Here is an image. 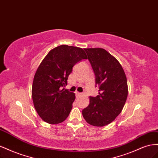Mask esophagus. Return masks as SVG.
I'll use <instances>...</instances> for the list:
<instances>
[{
    "mask_svg": "<svg viewBox=\"0 0 158 158\" xmlns=\"http://www.w3.org/2000/svg\"><path fill=\"white\" fill-rule=\"evenodd\" d=\"M81 93H79V92H75V95L77 96H77H81Z\"/></svg>",
    "mask_w": 158,
    "mask_h": 158,
    "instance_id": "34e87169",
    "label": "esophagus"
}]
</instances>
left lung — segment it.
<instances>
[{"label":"left lung","mask_w":158,"mask_h":158,"mask_svg":"<svg viewBox=\"0 0 158 158\" xmlns=\"http://www.w3.org/2000/svg\"><path fill=\"white\" fill-rule=\"evenodd\" d=\"M88 60L99 87L98 95L90 97L82 110L85 120L94 127L112 123L123 110L128 96L127 79L120 63L102 48H86Z\"/></svg>","instance_id":"1"}]
</instances>
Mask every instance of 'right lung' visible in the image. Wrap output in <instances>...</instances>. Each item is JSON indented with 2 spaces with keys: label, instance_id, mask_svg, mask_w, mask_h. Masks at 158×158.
I'll return each mask as SVG.
<instances>
[{
  "label": "right lung",
  "instance_id": "1",
  "mask_svg": "<svg viewBox=\"0 0 158 158\" xmlns=\"http://www.w3.org/2000/svg\"><path fill=\"white\" fill-rule=\"evenodd\" d=\"M85 59L82 48L61 45L49 51L39 65L31 95L35 110L47 123H61L69 116L75 95L64 87L73 67Z\"/></svg>",
  "mask_w": 158,
  "mask_h": 158
}]
</instances>
